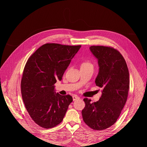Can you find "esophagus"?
Segmentation results:
<instances>
[{"label": "esophagus", "mask_w": 147, "mask_h": 147, "mask_svg": "<svg viewBox=\"0 0 147 147\" xmlns=\"http://www.w3.org/2000/svg\"><path fill=\"white\" fill-rule=\"evenodd\" d=\"M73 100H77V99H80V97H78V96H77V95H74V96H73Z\"/></svg>", "instance_id": "obj_1"}]
</instances>
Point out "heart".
I'll list each match as a JSON object with an SVG mask.
<instances>
[{"mask_svg":"<svg viewBox=\"0 0 147 147\" xmlns=\"http://www.w3.org/2000/svg\"><path fill=\"white\" fill-rule=\"evenodd\" d=\"M93 67L92 64L90 61H88V60L83 61L80 64V68L81 67Z\"/></svg>","mask_w":147,"mask_h":147,"instance_id":"obj_1","label":"heart"}]
</instances>
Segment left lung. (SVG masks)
<instances>
[{"instance_id": "obj_1", "label": "left lung", "mask_w": 147, "mask_h": 147, "mask_svg": "<svg viewBox=\"0 0 147 147\" xmlns=\"http://www.w3.org/2000/svg\"><path fill=\"white\" fill-rule=\"evenodd\" d=\"M90 50L98 59L99 74L96 85L102 88L100 99L91 103L83 99L85 107L82 113L84 122L96 131L112 126L125 105L129 89V74L125 59L111 47L91 46Z\"/></svg>"}]
</instances>
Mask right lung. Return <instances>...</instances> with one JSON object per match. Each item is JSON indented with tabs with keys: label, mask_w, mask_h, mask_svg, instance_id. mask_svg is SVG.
Instances as JSON below:
<instances>
[{
	"label": "right lung",
	"mask_w": 147,
	"mask_h": 147,
	"mask_svg": "<svg viewBox=\"0 0 147 147\" xmlns=\"http://www.w3.org/2000/svg\"><path fill=\"white\" fill-rule=\"evenodd\" d=\"M80 47L44 44L26 63L21 82L22 98L30 117L39 126L52 128L63 121L73 99L69 94H56L54 84L57 79L61 80Z\"/></svg>",
	"instance_id": "right-lung-1"
}]
</instances>
